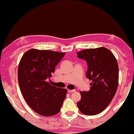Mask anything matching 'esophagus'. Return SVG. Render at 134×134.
Returning <instances> with one entry per match:
<instances>
[{
	"instance_id": "34e87169",
	"label": "esophagus",
	"mask_w": 134,
	"mask_h": 134,
	"mask_svg": "<svg viewBox=\"0 0 134 134\" xmlns=\"http://www.w3.org/2000/svg\"><path fill=\"white\" fill-rule=\"evenodd\" d=\"M76 92V90H68V92L69 93H74Z\"/></svg>"
}]
</instances>
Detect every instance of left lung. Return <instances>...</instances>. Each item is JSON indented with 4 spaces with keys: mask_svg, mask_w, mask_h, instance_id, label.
<instances>
[{
    "mask_svg": "<svg viewBox=\"0 0 134 134\" xmlns=\"http://www.w3.org/2000/svg\"><path fill=\"white\" fill-rule=\"evenodd\" d=\"M77 54L87 62L86 76L92 81L89 91L80 92L81 99L77 105L83 114L97 115L108 107L116 92L119 80L116 59L105 47L84 49Z\"/></svg>",
    "mask_w": 134,
    "mask_h": 134,
    "instance_id": "8db88e82",
    "label": "left lung"
}]
</instances>
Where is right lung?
Returning a JSON list of instances; mask_svg holds the SVG:
<instances>
[{
    "mask_svg": "<svg viewBox=\"0 0 134 134\" xmlns=\"http://www.w3.org/2000/svg\"><path fill=\"white\" fill-rule=\"evenodd\" d=\"M65 53L31 49L20 61L18 78L20 90L26 102L40 115L50 116L60 112L67 89L47 82Z\"/></svg>",
    "mask_w": 134,
    "mask_h": 134,
    "instance_id": "right-lung-1",
    "label": "right lung"
}]
</instances>
